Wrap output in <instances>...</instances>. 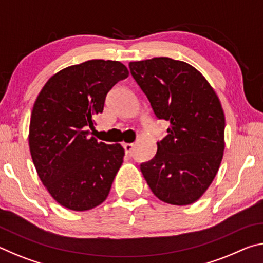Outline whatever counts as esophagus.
Returning a JSON list of instances; mask_svg holds the SVG:
<instances>
[{
	"label": "esophagus",
	"mask_w": 263,
	"mask_h": 263,
	"mask_svg": "<svg viewBox=\"0 0 263 263\" xmlns=\"http://www.w3.org/2000/svg\"><path fill=\"white\" fill-rule=\"evenodd\" d=\"M133 144H130V142H126V144H124V149H125V153L126 154H131L133 152Z\"/></svg>",
	"instance_id": "esophagus-1"
}]
</instances>
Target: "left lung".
<instances>
[{
  "label": "left lung",
  "mask_w": 263,
  "mask_h": 263,
  "mask_svg": "<svg viewBox=\"0 0 263 263\" xmlns=\"http://www.w3.org/2000/svg\"><path fill=\"white\" fill-rule=\"evenodd\" d=\"M159 119L171 123L155 157L140 164L164 203L188 205L202 197L219 169L225 116L208 80L184 61L160 57L128 64Z\"/></svg>",
  "instance_id": "8db88e82"
}]
</instances>
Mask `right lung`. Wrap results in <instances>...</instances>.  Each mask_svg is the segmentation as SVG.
Listing matches in <instances>:
<instances>
[{
  "instance_id": "right-lung-1",
  "label": "right lung",
  "mask_w": 263,
  "mask_h": 263,
  "mask_svg": "<svg viewBox=\"0 0 263 263\" xmlns=\"http://www.w3.org/2000/svg\"><path fill=\"white\" fill-rule=\"evenodd\" d=\"M128 77L119 61L88 60L53 75L31 112L29 147L38 176L66 209L86 211L103 203L124 158L121 144L90 137L106 94Z\"/></svg>"
}]
</instances>
